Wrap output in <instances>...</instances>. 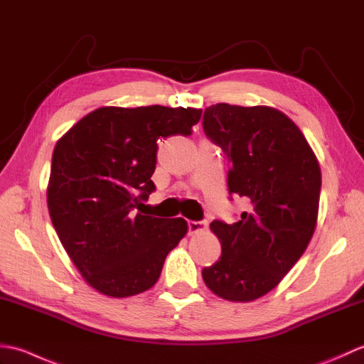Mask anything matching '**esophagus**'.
Returning a JSON list of instances; mask_svg holds the SVG:
<instances>
[{
  "instance_id": "obj_1",
  "label": "esophagus",
  "mask_w": 364,
  "mask_h": 364,
  "mask_svg": "<svg viewBox=\"0 0 364 364\" xmlns=\"http://www.w3.org/2000/svg\"><path fill=\"white\" fill-rule=\"evenodd\" d=\"M206 228L205 220H188V231L189 235H196L198 231H203Z\"/></svg>"
}]
</instances>
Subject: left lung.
<instances>
[{
  "label": "left lung",
  "instance_id": "left-lung-1",
  "mask_svg": "<svg viewBox=\"0 0 364 364\" xmlns=\"http://www.w3.org/2000/svg\"><path fill=\"white\" fill-rule=\"evenodd\" d=\"M203 131L230 161V200L244 197L249 210L231 225L211 222L222 255L202 277L219 297L250 301L272 291L311 241L321 167L296 123L274 107L213 105Z\"/></svg>",
  "mask_w": 364,
  "mask_h": 364
}]
</instances>
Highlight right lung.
<instances>
[{
	"mask_svg": "<svg viewBox=\"0 0 364 364\" xmlns=\"http://www.w3.org/2000/svg\"><path fill=\"white\" fill-rule=\"evenodd\" d=\"M200 117L202 109L192 107H100L54 146L50 218L73 264L98 292L129 297L150 289L186 235V220L146 215L142 202L156 189V142L191 136Z\"/></svg>",
	"mask_w": 364,
	"mask_h": 364,
	"instance_id": "obj_1",
	"label": "right lung"
}]
</instances>
